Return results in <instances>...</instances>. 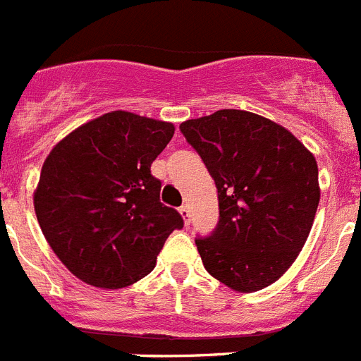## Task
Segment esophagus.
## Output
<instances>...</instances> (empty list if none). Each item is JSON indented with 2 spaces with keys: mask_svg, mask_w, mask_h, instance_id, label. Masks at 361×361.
<instances>
[{
  "mask_svg": "<svg viewBox=\"0 0 361 361\" xmlns=\"http://www.w3.org/2000/svg\"><path fill=\"white\" fill-rule=\"evenodd\" d=\"M178 212H180V215H183L184 223L190 224V206H188V204L180 206V208H178Z\"/></svg>",
  "mask_w": 361,
  "mask_h": 361,
  "instance_id": "esophagus-1",
  "label": "esophagus"
}]
</instances>
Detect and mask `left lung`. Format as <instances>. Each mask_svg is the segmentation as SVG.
<instances>
[{"mask_svg": "<svg viewBox=\"0 0 361 361\" xmlns=\"http://www.w3.org/2000/svg\"><path fill=\"white\" fill-rule=\"evenodd\" d=\"M217 186L219 223L195 237L204 269L237 292L272 285L310 233L319 204L318 164L285 128L221 109L180 124Z\"/></svg>", "mask_w": 361, "mask_h": 361, "instance_id": "1", "label": "left lung"}]
</instances>
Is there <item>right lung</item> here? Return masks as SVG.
I'll return each mask as SVG.
<instances>
[{"label": "right lung", "mask_w": 361, "mask_h": 361, "mask_svg": "<svg viewBox=\"0 0 361 361\" xmlns=\"http://www.w3.org/2000/svg\"><path fill=\"white\" fill-rule=\"evenodd\" d=\"M173 124L113 111L80 126L43 162L34 210L43 235L78 279L100 288L133 285L184 221L160 202L151 162Z\"/></svg>", "instance_id": "right-lung-1"}]
</instances>
